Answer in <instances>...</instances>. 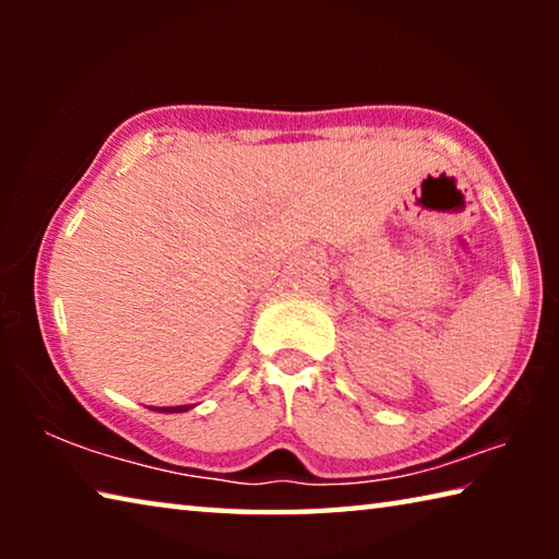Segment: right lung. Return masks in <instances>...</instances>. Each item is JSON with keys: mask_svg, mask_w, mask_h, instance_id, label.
I'll list each match as a JSON object with an SVG mask.
<instances>
[{"mask_svg": "<svg viewBox=\"0 0 559 559\" xmlns=\"http://www.w3.org/2000/svg\"><path fill=\"white\" fill-rule=\"evenodd\" d=\"M189 406H155V412H187Z\"/></svg>", "mask_w": 559, "mask_h": 559, "instance_id": "add662e5", "label": "right lung"}]
</instances>
